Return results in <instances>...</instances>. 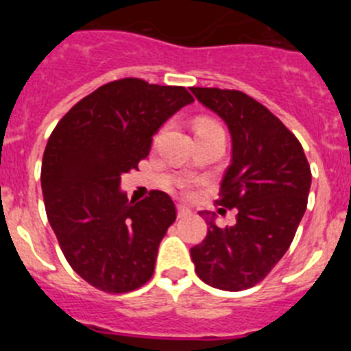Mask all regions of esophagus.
Masks as SVG:
<instances>
[{
    "label": "esophagus",
    "instance_id": "1",
    "mask_svg": "<svg viewBox=\"0 0 351 351\" xmlns=\"http://www.w3.org/2000/svg\"><path fill=\"white\" fill-rule=\"evenodd\" d=\"M188 214H191L190 207L181 206V204H179V206H178V216H179V218H184V216H188Z\"/></svg>",
    "mask_w": 351,
    "mask_h": 351
}]
</instances>
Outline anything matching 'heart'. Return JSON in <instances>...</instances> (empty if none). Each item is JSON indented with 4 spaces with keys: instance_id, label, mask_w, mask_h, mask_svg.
I'll use <instances>...</instances> for the list:
<instances>
[{
    "instance_id": "obj_1",
    "label": "heart",
    "mask_w": 351,
    "mask_h": 351,
    "mask_svg": "<svg viewBox=\"0 0 351 351\" xmlns=\"http://www.w3.org/2000/svg\"><path fill=\"white\" fill-rule=\"evenodd\" d=\"M216 126H219L218 123H214V121H210V119H206V117H200V119L195 123V132H198V130L216 128Z\"/></svg>"
}]
</instances>
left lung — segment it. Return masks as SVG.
Listing matches in <instances>:
<instances>
[{
	"label": "left lung",
	"mask_w": 351,
	"mask_h": 351,
	"mask_svg": "<svg viewBox=\"0 0 351 351\" xmlns=\"http://www.w3.org/2000/svg\"><path fill=\"white\" fill-rule=\"evenodd\" d=\"M197 100L230 130L232 163L216 204L237 209V223L219 228L213 216L207 235L191 247L197 276L213 288L255 287L283 258L306 213L311 169L297 137L267 107L235 89L191 88Z\"/></svg>",
	"instance_id": "obj_1"
}]
</instances>
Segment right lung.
Returning <instances> with one entry per match:
<instances>
[{
    "label": "right lung",
    "instance_id": "1",
    "mask_svg": "<svg viewBox=\"0 0 351 351\" xmlns=\"http://www.w3.org/2000/svg\"><path fill=\"white\" fill-rule=\"evenodd\" d=\"M191 101L182 86L119 79L73 105L49 137L45 213L71 269L98 290L126 293L153 276L176 206L158 190L130 202L121 176L137 169L160 126Z\"/></svg>",
    "mask_w": 351,
    "mask_h": 351
}]
</instances>
